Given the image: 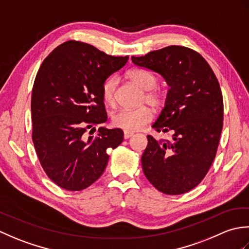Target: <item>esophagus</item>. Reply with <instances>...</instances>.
<instances>
[{"instance_id":"obj_1","label":"esophagus","mask_w":249,"mask_h":249,"mask_svg":"<svg viewBox=\"0 0 249 249\" xmlns=\"http://www.w3.org/2000/svg\"><path fill=\"white\" fill-rule=\"evenodd\" d=\"M133 136H134V133H131V131H127V130L124 131V138L125 139H129L130 137H133Z\"/></svg>"}]
</instances>
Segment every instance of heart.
<instances>
[{
	"instance_id": "b5f03b06",
	"label": "heart",
	"mask_w": 249,
	"mask_h": 249,
	"mask_svg": "<svg viewBox=\"0 0 249 249\" xmlns=\"http://www.w3.org/2000/svg\"><path fill=\"white\" fill-rule=\"evenodd\" d=\"M128 77L142 91H145L144 99L153 107H158L162 103V95L155 89L157 78L152 72L144 70H133L128 72ZM116 78L110 77L103 84V98L108 105L115 102ZM152 111L146 106L137 109H120L112 115V122L116 127L127 131H136L149 123L152 120Z\"/></svg>"
}]
</instances>
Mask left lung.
<instances>
[{
  "mask_svg": "<svg viewBox=\"0 0 249 249\" xmlns=\"http://www.w3.org/2000/svg\"><path fill=\"white\" fill-rule=\"evenodd\" d=\"M136 66L154 71L169 86L165 107L152 127L172 134L171 140L147 136L141 157L149 182L167 195H181L202 181L217 151L224 104L217 78L198 52L168 46L143 56Z\"/></svg>",
  "mask_w": 249,
  "mask_h": 249,
  "instance_id": "8db88e82",
  "label": "left lung"
}]
</instances>
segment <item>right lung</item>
<instances>
[{
  "mask_svg": "<svg viewBox=\"0 0 249 249\" xmlns=\"http://www.w3.org/2000/svg\"><path fill=\"white\" fill-rule=\"evenodd\" d=\"M127 61L128 56L68 40L39 67L32 91V137L41 167L60 187L71 192L89 187L104 173L108 150L123 141L120 128L100 127L89 137L86 131L107 121L103 84Z\"/></svg>",
  "mask_w": 249,
  "mask_h": 249,
  "instance_id": "1",
  "label": "right lung"
}]
</instances>
